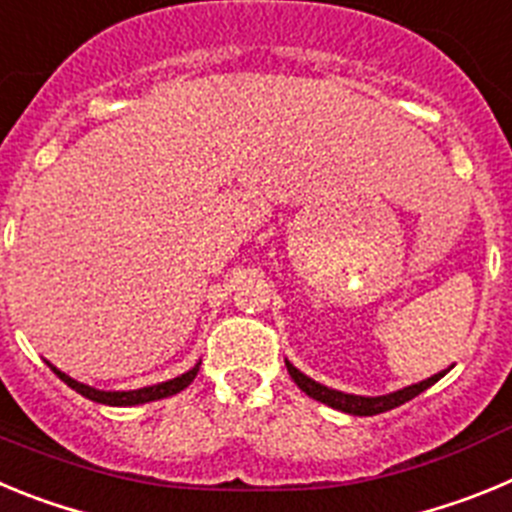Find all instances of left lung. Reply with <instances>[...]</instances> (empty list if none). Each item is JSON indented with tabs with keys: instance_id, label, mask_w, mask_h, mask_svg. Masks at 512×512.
Listing matches in <instances>:
<instances>
[{
	"instance_id": "left-lung-1",
	"label": "left lung",
	"mask_w": 512,
	"mask_h": 512,
	"mask_svg": "<svg viewBox=\"0 0 512 512\" xmlns=\"http://www.w3.org/2000/svg\"><path fill=\"white\" fill-rule=\"evenodd\" d=\"M284 364H287V372L289 377L295 379V384L300 387L302 392H305L307 397H312V400L323 402V405H328V408L333 410H341V413H348V415H379V413H387V410L397 408V405H405L408 400H413V397H418L420 392H425L431 384H436L438 379L443 377V374L449 372V369H443V372L433 374V377L423 379V382L418 384H410V387H402V390L397 392H390V395H377V397H366V395H348V392H341V390H330V387H325V384L315 382V379H310L307 374H302L300 369H297L295 364H289L287 359H284Z\"/></svg>"
}]
</instances>
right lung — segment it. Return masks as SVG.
<instances>
[{
    "mask_svg": "<svg viewBox=\"0 0 512 512\" xmlns=\"http://www.w3.org/2000/svg\"><path fill=\"white\" fill-rule=\"evenodd\" d=\"M45 364L51 366L53 374H56L61 382L69 384L71 390H76L79 395L87 397V400L102 402V405H112V408H130V405H143V402L164 400V397H171V395H176V392H182L184 387H189V384L194 382V377H197V372H200L202 361H197V364H194L189 372L179 374V377L166 379V382H158V384H148V387H140V390H97V387H92V384L76 382L74 377H69L66 372L56 369L51 361H45Z\"/></svg>",
    "mask_w": 512,
    "mask_h": 512,
    "instance_id": "1",
    "label": "right lung"
}]
</instances>
